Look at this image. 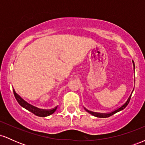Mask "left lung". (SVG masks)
Here are the masks:
<instances>
[{
	"label": "left lung",
	"mask_w": 145,
	"mask_h": 145,
	"mask_svg": "<svg viewBox=\"0 0 145 145\" xmlns=\"http://www.w3.org/2000/svg\"><path fill=\"white\" fill-rule=\"evenodd\" d=\"M132 63H133V65H134V67H135V65H134V61H132ZM133 91H134V90H133ZM132 92H133V91H132ZM131 94H132V93H131ZM131 94L130 95H129V97H128L127 100L126 101V102L124 104H123L122 106H121V107L119 108H117L116 110H115L112 111V112H110V113H98V112H91V111L88 110H86V109H85V110H86V112H88L89 113V114H92V115L96 116V117H99V118H106V117H109V116L113 115V114H115V113L119 112V111L122 110H123V109L125 108L126 106H127L128 104H129V100H130V99H131Z\"/></svg>",
	"instance_id": "8db88e82"
}]
</instances>
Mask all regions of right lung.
Returning a JSON list of instances; mask_svg holds the SVG:
<instances>
[{"mask_svg":"<svg viewBox=\"0 0 145 145\" xmlns=\"http://www.w3.org/2000/svg\"><path fill=\"white\" fill-rule=\"evenodd\" d=\"M13 91H14V96L15 97H16V100H17V101L18 102V104L20 105L22 107L24 108L25 109L28 110L30 111L31 112H32L34 114H35L36 116H41V117L48 116L52 114H53V113L56 111V108H57V106H56L55 108H54L50 109V110H42V109L37 108L35 107V106H31V104H28V103L26 102L24 99H22V98L20 97V95H18L16 93L14 89L13 90Z\"/></svg>","mask_w":145,"mask_h":145,"instance_id":"obj_1","label":"right lung"}]
</instances>
